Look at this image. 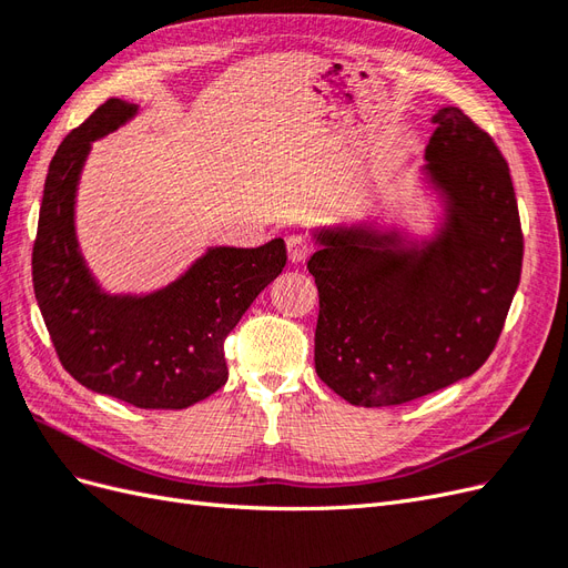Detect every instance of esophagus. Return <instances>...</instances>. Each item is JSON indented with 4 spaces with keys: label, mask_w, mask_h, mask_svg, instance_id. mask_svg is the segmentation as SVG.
<instances>
[{
    "label": "esophagus",
    "mask_w": 568,
    "mask_h": 568,
    "mask_svg": "<svg viewBox=\"0 0 568 568\" xmlns=\"http://www.w3.org/2000/svg\"><path fill=\"white\" fill-rule=\"evenodd\" d=\"M286 251H288V263L291 265H303L307 257H311L313 246L305 236L291 234V236H286Z\"/></svg>",
    "instance_id": "1"
}]
</instances>
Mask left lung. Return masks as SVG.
Instances as JSON below:
<instances>
[{
	"instance_id": "left-lung-1",
	"label": "left lung",
	"mask_w": 568,
	"mask_h": 568,
	"mask_svg": "<svg viewBox=\"0 0 568 568\" xmlns=\"http://www.w3.org/2000/svg\"><path fill=\"white\" fill-rule=\"evenodd\" d=\"M432 120L417 178L438 203L432 232L376 217L311 230L315 369L351 405H400L467 379L519 286L524 236L500 149L455 106Z\"/></svg>"
}]
</instances>
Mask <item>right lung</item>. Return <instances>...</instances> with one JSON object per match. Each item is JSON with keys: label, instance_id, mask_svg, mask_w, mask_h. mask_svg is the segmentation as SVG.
I'll return each mask as SVG.
<instances>
[{"label": "right lung", "instance_id": "right-lung-1", "mask_svg": "<svg viewBox=\"0 0 568 568\" xmlns=\"http://www.w3.org/2000/svg\"><path fill=\"white\" fill-rule=\"evenodd\" d=\"M140 113L109 99L65 136L49 163L32 246V286L65 372L94 393L142 409H184L227 382L225 338L286 265L284 239L257 248L209 246L149 294H111L80 251L75 201L92 142Z\"/></svg>", "mask_w": 568, "mask_h": 568}]
</instances>
